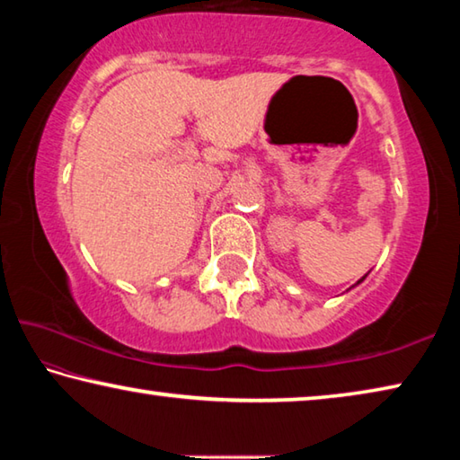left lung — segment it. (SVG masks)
<instances>
[{
  "label": "left lung",
  "mask_w": 460,
  "mask_h": 460,
  "mask_svg": "<svg viewBox=\"0 0 460 460\" xmlns=\"http://www.w3.org/2000/svg\"><path fill=\"white\" fill-rule=\"evenodd\" d=\"M364 279H367V276H362V279H360V280H358V282H356V284H360V282H362V280H364Z\"/></svg>",
  "instance_id": "left-lung-1"
}]
</instances>
